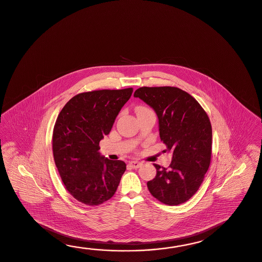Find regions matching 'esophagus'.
Instances as JSON below:
<instances>
[{
	"mask_svg": "<svg viewBox=\"0 0 262 262\" xmlns=\"http://www.w3.org/2000/svg\"><path fill=\"white\" fill-rule=\"evenodd\" d=\"M128 165H129L132 168H139L140 166L142 165V163L137 162V161H132V162H129V163H128Z\"/></svg>",
	"mask_w": 262,
	"mask_h": 262,
	"instance_id": "esophagus-1",
	"label": "esophagus"
}]
</instances>
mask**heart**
<instances>
[{"label":"heart","mask_w":262,"mask_h":262,"mask_svg":"<svg viewBox=\"0 0 262 262\" xmlns=\"http://www.w3.org/2000/svg\"><path fill=\"white\" fill-rule=\"evenodd\" d=\"M145 110H149L148 108H145V107H139L138 109H137V112H139V111H145Z\"/></svg>","instance_id":"b5f03b06"}]
</instances>
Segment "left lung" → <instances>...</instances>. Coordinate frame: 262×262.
<instances>
[{
	"label": "left lung",
	"mask_w": 262,
	"mask_h": 262,
	"mask_svg": "<svg viewBox=\"0 0 262 262\" xmlns=\"http://www.w3.org/2000/svg\"><path fill=\"white\" fill-rule=\"evenodd\" d=\"M134 97L151 106L159 118L160 137L172 152L167 168L154 163L156 177L147 188L162 203H185L198 192L211 160L212 129L209 117L198 100L174 86L140 88Z\"/></svg>",
	"instance_id": "obj_1"
}]
</instances>
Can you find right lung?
Wrapping results in <instances>:
<instances>
[{"instance_id": "1", "label": "right lung", "mask_w": 262, "mask_h": 262, "mask_svg": "<svg viewBox=\"0 0 262 262\" xmlns=\"http://www.w3.org/2000/svg\"><path fill=\"white\" fill-rule=\"evenodd\" d=\"M133 91L130 88L78 94L58 115L53 159L66 189L79 202L98 206L117 192L126 163L100 156L99 141L109 134Z\"/></svg>"}]
</instances>
